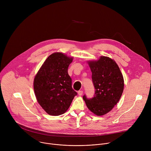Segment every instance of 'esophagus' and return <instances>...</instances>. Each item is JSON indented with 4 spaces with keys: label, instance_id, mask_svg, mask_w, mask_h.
Instances as JSON below:
<instances>
[{
    "label": "esophagus",
    "instance_id": "34e87169",
    "mask_svg": "<svg viewBox=\"0 0 151 151\" xmlns=\"http://www.w3.org/2000/svg\"><path fill=\"white\" fill-rule=\"evenodd\" d=\"M83 94V91L82 90H80L78 91V95L79 96H82Z\"/></svg>",
    "mask_w": 151,
    "mask_h": 151
}]
</instances>
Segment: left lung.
<instances>
[{
    "mask_svg": "<svg viewBox=\"0 0 151 151\" xmlns=\"http://www.w3.org/2000/svg\"><path fill=\"white\" fill-rule=\"evenodd\" d=\"M95 88L94 97L83 99L93 113L101 116L111 111L119 101L124 90V78L116 62L101 56L97 61H88Z\"/></svg>",
    "mask_w": 151,
    "mask_h": 151,
    "instance_id": "1",
    "label": "left lung"
}]
</instances>
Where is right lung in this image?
I'll list each match as a JSON object with an SVG mask.
<instances>
[{
	"label": "right lung",
	"mask_w": 151,
	"mask_h": 151,
	"mask_svg": "<svg viewBox=\"0 0 151 151\" xmlns=\"http://www.w3.org/2000/svg\"><path fill=\"white\" fill-rule=\"evenodd\" d=\"M73 58L61 52L50 55L34 79V91L39 104L50 115L65 113L77 93L72 87L68 68Z\"/></svg>",
	"instance_id": "obj_1"
}]
</instances>
